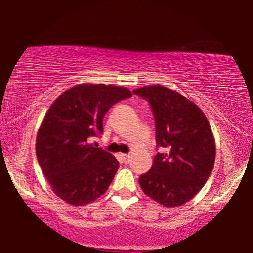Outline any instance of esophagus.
I'll return each instance as SVG.
<instances>
[{
  "instance_id": "esophagus-1",
  "label": "esophagus",
  "mask_w": 253,
  "mask_h": 253,
  "mask_svg": "<svg viewBox=\"0 0 253 253\" xmlns=\"http://www.w3.org/2000/svg\"><path fill=\"white\" fill-rule=\"evenodd\" d=\"M120 158H121V161H122L123 164H129L131 160L130 154H120Z\"/></svg>"
}]
</instances>
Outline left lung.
Returning <instances> with one entry per match:
<instances>
[{
    "mask_svg": "<svg viewBox=\"0 0 253 253\" xmlns=\"http://www.w3.org/2000/svg\"><path fill=\"white\" fill-rule=\"evenodd\" d=\"M150 103L157 148L139 184L150 198L167 207L191 200L205 185L215 161V141L206 116L192 101L160 85L134 89Z\"/></svg>",
    "mask_w": 253,
    "mask_h": 253,
    "instance_id": "1",
    "label": "left lung"
}]
</instances>
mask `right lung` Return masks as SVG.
<instances>
[{
    "instance_id": "1",
    "label": "right lung",
    "mask_w": 253,
    "mask_h": 253,
    "mask_svg": "<svg viewBox=\"0 0 253 253\" xmlns=\"http://www.w3.org/2000/svg\"><path fill=\"white\" fill-rule=\"evenodd\" d=\"M126 87L81 84L55 100L37 136L38 162L61 199L82 206L103 195L113 182L119 161L88 143L102 133L105 114L121 100L131 98Z\"/></svg>"
}]
</instances>
